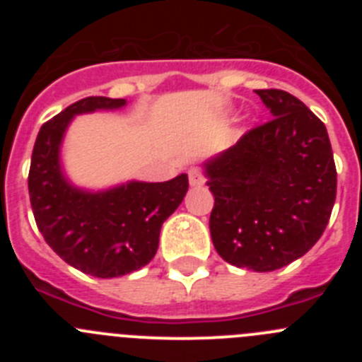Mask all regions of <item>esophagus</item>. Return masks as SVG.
I'll return each mask as SVG.
<instances>
[{"label": "esophagus", "instance_id": "1", "mask_svg": "<svg viewBox=\"0 0 362 362\" xmlns=\"http://www.w3.org/2000/svg\"><path fill=\"white\" fill-rule=\"evenodd\" d=\"M188 179H190L192 187H203L204 185V177L197 168H190L188 170Z\"/></svg>", "mask_w": 362, "mask_h": 362}]
</instances>
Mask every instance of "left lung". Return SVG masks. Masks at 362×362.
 <instances>
[{"instance_id": "obj_1", "label": "left lung", "mask_w": 362, "mask_h": 362, "mask_svg": "<svg viewBox=\"0 0 362 362\" xmlns=\"http://www.w3.org/2000/svg\"><path fill=\"white\" fill-rule=\"evenodd\" d=\"M255 94L274 119L204 163L214 194L210 233L226 263L274 272L319 241L337 172L325 123L303 101L277 88Z\"/></svg>"}]
</instances>
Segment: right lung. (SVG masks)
I'll return each instance as SVG.
<instances>
[{
	"label": "right lung",
	"mask_w": 362,
	"mask_h": 362,
	"mask_svg": "<svg viewBox=\"0 0 362 362\" xmlns=\"http://www.w3.org/2000/svg\"><path fill=\"white\" fill-rule=\"evenodd\" d=\"M127 99H79L41 127L28 172L32 212L47 245L70 267L101 279L148 264L158 252L161 226L188 190V175L165 183L129 181L108 190L74 187L59 161L63 136L78 114L114 110Z\"/></svg>",
	"instance_id": "1"
}]
</instances>
